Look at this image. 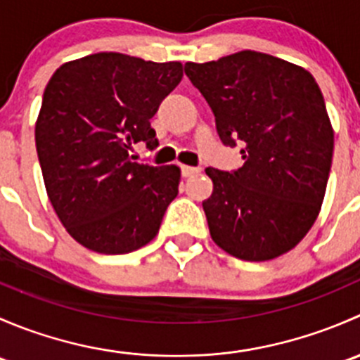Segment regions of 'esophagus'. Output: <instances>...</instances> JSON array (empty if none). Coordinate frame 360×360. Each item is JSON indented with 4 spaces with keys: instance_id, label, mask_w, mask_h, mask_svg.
Instances as JSON below:
<instances>
[{
    "instance_id": "34e87169",
    "label": "esophagus",
    "mask_w": 360,
    "mask_h": 360,
    "mask_svg": "<svg viewBox=\"0 0 360 360\" xmlns=\"http://www.w3.org/2000/svg\"><path fill=\"white\" fill-rule=\"evenodd\" d=\"M200 172V169L198 167H190V165H181V174H183L184 177H190V176H195V174Z\"/></svg>"
}]
</instances>
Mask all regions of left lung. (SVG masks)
<instances>
[{"instance_id": "obj_1", "label": "left lung", "mask_w": 360, "mask_h": 360, "mask_svg": "<svg viewBox=\"0 0 360 360\" xmlns=\"http://www.w3.org/2000/svg\"><path fill=\"white\" fill-rule=\"evenodd\" d=\"M184 72L209 103L226 146L240 144V169L209 167L202 202L212 240L244 261L296 248L321 212L335 148L324 97L304 68L242 50Z\"/></svg>"}]
</instances>
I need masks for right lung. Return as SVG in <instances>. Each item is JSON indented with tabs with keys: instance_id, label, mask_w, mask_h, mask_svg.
Masks as SVG:
<instances>
[{
	"instance_id": "right-lung-1",
	"label": "right lung",
	"mask_w": 360,
	"mask_h": 360,
	"mask_svg": "<svg viewBox=\"0 0 360 360\" xmlns=\"http://www.w3.org/2000/svg\"><path fill=\"white\" fill-rule=\"evenodd\" d=\"M181 63L99 52L63 64L43 92L34 127L46 195L68 233L101 254H127L157 237L181 169L130 157L158 146L150 120L179 85Z\"/></svg>"
}]
</instances>
